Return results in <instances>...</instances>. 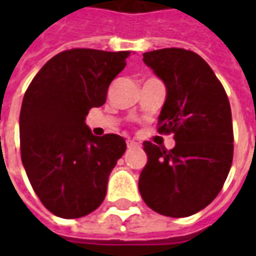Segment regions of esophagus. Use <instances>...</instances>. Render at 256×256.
<instances>
[{
	"mask_svg": "<svg viewBox=\"0 0 256 256\" xmlns=\"http://www.w3.org/2000/svg\"><path fill=\"white\" fill-rule=\"evenodd\" d=\"M126 144H128V148H134V146H138V142H136L133 140H128L126 141Z\"/></svg>",
	"mask_w": 256,
	"mask_h": 256,
	"instance_id": "34e87169",
	"label": "esophagus"
}]
</instances>
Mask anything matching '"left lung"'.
<instances>
[{
	"label": "left lung",
	"mask_w": 256,
	"mask_h": 256,
	"mask_svg": "<svg viewBox=\"0 0 256 256\" xmlns=\"http://www.w3.org/2000/svg\"><path fill=\"white\" fill-rule=\"evenodd\" d=\"M142 56L166 86L158 132L174 133L176 146L166 150L145 141L140 193L159 214L189 216L216 198L230 170V104L214 71L194 52L167 48Z\"/></svg>",
	"instance_id": "obj_1"
}]
</instances>
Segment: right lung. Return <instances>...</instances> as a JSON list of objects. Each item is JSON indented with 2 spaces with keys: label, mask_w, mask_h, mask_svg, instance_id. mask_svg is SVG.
<instances>
[{
  "label": "right lung",
  "mask_w": 256,
  "mask_h": 256,
  "mask_svg": "<svg viewBox=\"0 0 256 256\" xmlns=\"http://www.w3.org/2000/svg\"><path fill=\"white\" fill-rule=\"evenodd\" d=\"M130 52L71 49L36 74L20 111L22 162L42 204L60 218L94 211L106 198L110 174L126 150L118 134L97 137L86 124Z\"/></svg>",
  "instance_id": "1"
}]
</instances>
